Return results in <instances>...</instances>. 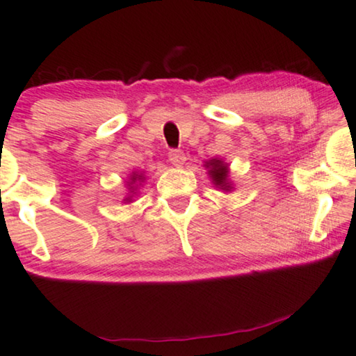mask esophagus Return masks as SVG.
<instances>
[{"label":"esophagus","instance_id":"esophagus-1","mask_svg":"<svg viewBox=\"0 0 356 356\" xmlns=\"http://www.w3.org/2000/svg\"><path fill=\"white\" fill-rule=\"evenodd\" d=\"M168 156H169V161H171L174 166H177V168L182 166V164L185 163V160H187V158H185V153L182 150H176V148L169 150Z\"/></svg>","mask_w":356,"mask_h":356}]
</instances>
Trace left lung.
Masks as SVG:
<instances>
[{
	"instance_id": "1",
	"label": "left lung",
	"mask_w": 356,
	"mask_h": 356,
	"mask_svg": "<svg viewBox=\"0 0 356 356\" xmlns=\"http://www.w3.org/2000/svg\"><path fill=\"white\" fill-rule=\"evenodd\" d=\"M206 168H211L209 174L216 185H219L222 190L230 188L229 180H227V177H229V168H227V164H224V161L211 160L209 163H206Z\"/></svg>"
}]
</instances>
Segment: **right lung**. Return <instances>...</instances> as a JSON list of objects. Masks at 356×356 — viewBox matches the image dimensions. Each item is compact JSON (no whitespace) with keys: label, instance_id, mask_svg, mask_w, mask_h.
<instances>
[{"label":"right lung","instance_id":"1","mask_svg":"<svg viewBox=\"0 0 356 356\" xmlns=\"http://www.w3.org/2000/svg\"><path fill=\"white\" fill-rule=\"evenodd\" d=\"M137 177H139V179H140L142 176H137V174H134V176H132V182H134V180H137ZM132 182H131V184H132ZM127 200H129V198H127Z\"/></svg>","mask_w":356,"mask_h":356}]
</instances>
